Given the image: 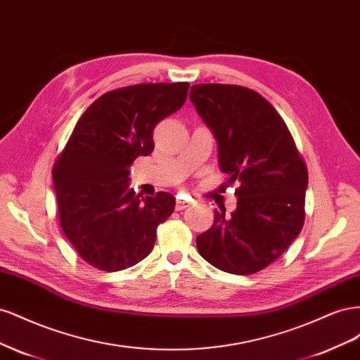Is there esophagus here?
<instances>
[{
    "instance_id": "obj_1",
    "label": "esophagus",
    "mask_w": 360,
    "mask_h": 360,
    "mask_svg": "<svg viewBox=\"0 0 360 360\" xmlns=\"http://www.w3.org/2000/svg\"><path fill=\"white\" fill-rule=\"evenodd\" d=\"M191 204H192L191 200H181V198H179L177 202H176V209H177V210H184V209H186V207H189Z\"/></svg>"
}]
</instances>
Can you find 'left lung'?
Listing matches in <instances>:
<instances>
[{"instance_id":"8db88e82","label":"left lung","mask_w":360,"mask_h":360,"mask_svg":"<svg viewBox=\"0 0 360 360\" xmlns=\"http://www.w3.org/2000/svg\"><path fill=\"white\" fill-rule=\"evenodd\" d=\"M191 101L217 141L237 209L214 210L197 237L200 255L219 270L250 275L285 252L304 222L308 169L290 130L263 96L240 85H192Z\"/></svg>"}]
</instances>
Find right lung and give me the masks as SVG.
<instances>
[{
  "label": "right lung",
  "mask_w": 360,
  "mask_h": 360,
  "mask_svg": "<svg viewBox=\"0 0 360 360\" xmlns=\"http://www.w3.org/2000/svg\"><path fill=\"white\" fill-rule=\"evenodd\" d=\"M188 90L189 82L123 86L102 94L76 123L53 162L52 180L61 230L85 263L124 270L153 249L176 198L135 193L129 168L153 151L156 124L180 110Z\"/></svg>",
  "instance_id": "obj_1"
}]
</instances>
